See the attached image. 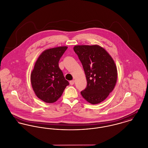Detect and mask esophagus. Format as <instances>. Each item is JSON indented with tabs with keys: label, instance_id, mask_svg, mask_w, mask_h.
Returning <instances> with one entry per match:
<instances>
[{
	"label": "esophagus",
	"instance_id": "esophagus-1",
	"mask_svg": "<svg viewBox=\"0 0 148 148\" xmlns=\"http://www.w3.org/2000/svg\"><path fill=\"white\" fill-rule=\"evenodd\" d=\"M74 82H75V81L74 80H71V81H70V84L72 86V85H73L74 84Z\"/></svg>",
	"mask_w": 148,
	"mask_h": 148
}]
</instances>
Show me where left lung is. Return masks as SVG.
I'll list each match as a JSON object with an SVG mask.
<instances>
[{"label":"left lung","instance_id":"obj_1","mask_svg":"<svg viewBox=\"0 0 148 148\" xmlns=\"http://www.w3.org/2000/svg\"><path fill=\"white\" fill-rule=\"evenodd\" d=\"M84 69L87 85L80 92L91 104L105 100L114 90L117 80V69L114 60L102 47L77 45L73 48Z\"/></svg>","mask_w":148,"mask_h":148}]
</instances>
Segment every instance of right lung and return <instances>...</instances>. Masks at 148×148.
Wrapping results in <instances>:
<instances>
[{
  "label": "right lung",
  "instance_id": "obj_1",
  "mask_svg": "<svg viewBox=\"0 0 148 148\" xmlns=\"http://www.w3.org/2000/svg\"><path fill=\"white\" fill-rule=\"evenodd\" d=\"M67 48L61 46L46 49L34 64L30 75L32 86L36 96L46 103L56 102L69 84L58 66Z\"/></svg>",
  "mask_w": 148,
  "mask_h": 148
}]
</instances>
